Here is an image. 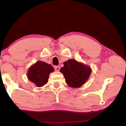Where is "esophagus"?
<instances>
[{
    "mask_svg": "<svg viewBox=\"0 0 126 126\" xmlns=\"http://www.w3.org/2000/svg\"><path fill=\"white\" fill-rule=\"evenodd\" d=\"M54 69L56 71H59V70H60V67L58 66H54Z\"/></svg>",
    "mask_w": 126,
    "mask_h": 126,
    "instance_id": "esophagus-1",
    "label": "esophagus"
}]
</instances>
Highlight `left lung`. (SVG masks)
<instances>
[{
  "instance_id": "obj_1",
  "label": "left lung",
  "mask_w": 126,
  "mask_h": 126,
  "mask_svg": "<svg viewBox=\"0 0 126 126\" xmlns=\"http://www.w3.org/2000/svg\"><path fill=\"white\" fill-rule=\"evenodd\" d=\"M60 71L64 75L66 83L72 88H79L85 83L90 76L91 68L70 59L63 63Z\"/></svg>"
}]
</instances>
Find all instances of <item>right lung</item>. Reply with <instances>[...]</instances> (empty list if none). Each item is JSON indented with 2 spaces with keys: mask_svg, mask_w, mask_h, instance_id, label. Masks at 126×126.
Returning <instances> with one entry per match:
<instances>
[{
  "mask_svg": "<svg viewBox=\"0 0 126 126\" xmlns=\"http://www.w3.org/2000/svg\"><path fill=\"white\" fill-rule=\"evenodd\" d=\"M53 71L54 68L51 64L38 61L29 69L28 78L38 87H41L47 83L49 75Z\"/></svg>",
  "mask_w": 126,
  "mask_h": 126,
  "instance_id": "obj_1",
  "label": "right lung"
}]
</instances>
